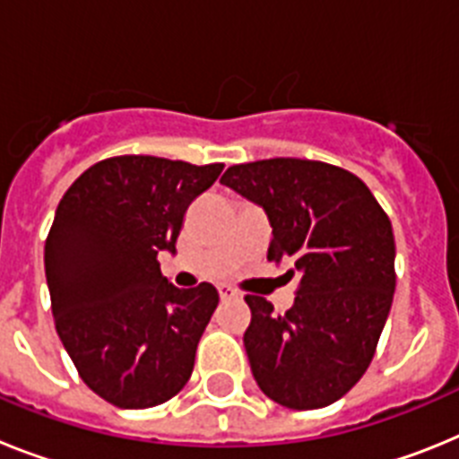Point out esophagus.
Instances as JSON below:
<instances>
[{
  "label": "esophagus",
  "instance_id": "obj_1",
  "mask_svg": "<svg viewBox=\"0 0 459 459\" xmlns=\"http://www.w3.org/2000/svg\"><path fill=\"white\" fill-rule=\"evenodd\" d=\"M218 294H221L222 301H232V299H238V291L232 290L230 285H218Z\"/></svg>",
  "mask_w": 459,
  "mask_h": 459
}]
</instances>
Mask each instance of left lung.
Here are the masks:
<instances>
[{"mask_svg": "<svg viewBox=\"0 0 459 459\" xmlns=\"http://www.w3.org/2000/svg\"><path fill=\"white\" fill-rule=\"evenodd\" d=\"M221 184L266 211L269 262L301 273L285 315L248 294L243 344L257 386L290 409L335 403L366 375L395 291V238L356 174L322 160L232 165Z\"/></svg>", "mask_w": 459, "mask_h": 459, "instance_id": "left-lung-1", "label": "left lung"}]
</instances>
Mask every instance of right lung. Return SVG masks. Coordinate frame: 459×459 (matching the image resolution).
<instances>
[{"instance_id":"add662e5","label":"right lung","mask_w":459,"mask_h":459,"mask_svg":"<svg viewBox=\"0 0 459 459\" xmlns=\"http://www.w3.org/2000/svg\"><path fill=\"white\" fill-rule=\"evenodd\" d=\"M221 172L222 163L105 158L56 206L46 238L56 333L84 384L115 407L168 403L193 375L218 291L174 287L158 253H177L186 209Z\"/></svg>"}]
</instances>
